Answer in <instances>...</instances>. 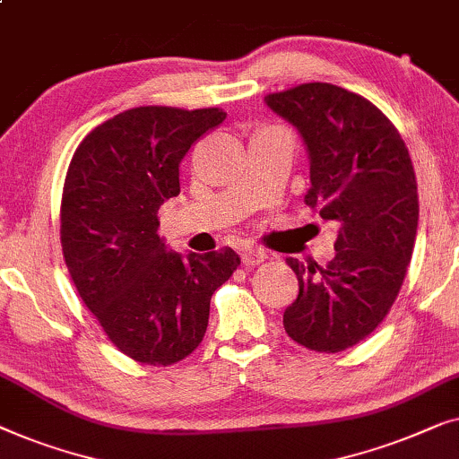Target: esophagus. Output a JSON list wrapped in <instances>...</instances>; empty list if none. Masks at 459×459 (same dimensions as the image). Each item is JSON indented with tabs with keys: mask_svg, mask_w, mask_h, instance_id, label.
I'll list each match as a JSON object with an SVG mask.
<instances>
[{
	"mask_svg": "<svg viewBox=\"0 0 459 459\" xmlns=\"http://www.w3.org/2000/svg\"><path fill=\"white\" fill-rule=\"evenodd\" d=\"M241 260L245 266H257V264L268 260V251H264L260 247H247V249H243Z\"/></svg>",
	"mask_w": 459,
	"mask_h": 459,
	"instance_id": "esophagus-1",
	"label": "esophagus"
}]
</instances>
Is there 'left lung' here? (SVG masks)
<instances>
[{"mask_svg": "<svg viewBox=\"0 0 459 459\" xmlns=\"http://www.w3.org/2000/svg\"><path fill=\"white\" fill-rule=\"evenodd\" d=\"M266 103L306 141V204L341 227L325 268L287 257L299 295L282 325L295 343L339 353L385 320L403 285L418 230L414 166L395 125L343 87L303 82Z\"/></svg>", "mask_w": 459, "mask_h": 459, "instance_id": "8db88e82", "label": "left lung"}]
</instances>
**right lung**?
Returning a JSON list of instances; mask_svg holds the SVG:
<instances>
[{
  "mask_svg": "<svg viewBox=\"0 0 459 459\" xmlns=\"http://www.w3.org/2000/svg\"><path fill=\"white\" fill-rule=\"evenodd\" d=\"M224 118L221 108H133L95 126L70 160L64 262L108 339L141 364L170 366L195 351L212 293L241 264L230 247L180 255L158 235L160 205L180 193V160Z\"/></svg>",
  "mask_w": 459,
  "mask_h": 459,
  "instance_id": "obj_1",
  "label": "right lung"
}]
</instances>
